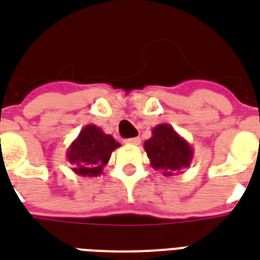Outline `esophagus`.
<instances>
[{"label": "esophagus", "mask_w": 260, "mask_h": 260, "mask_svg": "<svg viewBox=\"0 0 260 260\" xmlns=\"http://www.w3.org/2000/svg\"><path fill=\"white\" fill-rule=\"evenodd\" d=\"M124 143H126V144H133V145H138V144H141V138H140V137L127 138V140H126Z\"/></svg>", "instance_id": "1"}]
</instances>
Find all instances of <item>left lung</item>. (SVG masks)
<instances>
[{"mask_svg": "<svg viewBox=\"0 0 260 260\" xmlns=\"http://www.w3.org/2000/svg\"><path fill=\"white\" fill-rule=\"evenodd\" d=\"M144 148L151 166L160 170L164 176L179 174L190 166L194 158V149L190 143L168 123L152 128V137L144 143Z\"/></svg>", "mask_w": 260, "mask_h": 260, "instance_id": "1", "label": "left lung"}]
</instances>
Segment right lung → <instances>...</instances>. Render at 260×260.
<instances>
[{
  "mask_svg": "<svg viewBox=\"0 0 260 260\" xmlns=\"http://www.w3.org/2000/svg\"><path fill=\"white\" fill-rule=\"evenodd\" d=\"M120 147L111 134H105L95 124H87L66 151V158L72 164V170L79 176L96 177L102 174L109 162L112 152Z\"/></svg>",
  "mask_w": 260,
  "mask_h": 260,
  "instance_id": "right-lung-1",
  "label": "right lung"
}]
</instances>
